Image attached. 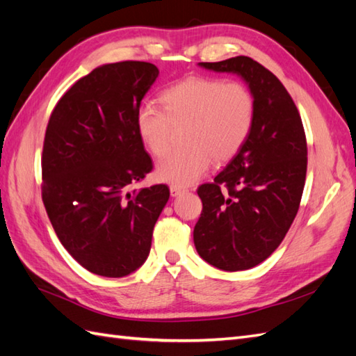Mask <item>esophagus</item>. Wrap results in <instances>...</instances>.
<instances>
[{
    "label": "esophagus",
    "instance_id": "esophagus-1",
    "mask_svg": "<svg viewBox=\"0 0 356 356\" xmlns=\"http://www.w3.org/2000/svg\"><path fill=\"white\" fill-rule=\"evenodd\" d=\"M170 193H171L172 197H177V195H180L181 193H185V189L180 188V186H176V185H171V186H170Z\"/></svg>",
    "mask_w": 356,
    "mask_h": 356
}]
</instances>
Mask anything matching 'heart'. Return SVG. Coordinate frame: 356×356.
I'll return each mask as SVG.
<instances>
[{
	"mask_svg": "<svg viewBox=\"0 0 356 356\" xmlns=\"http://www.w3.org/2000/svg\"><path fill=\"white\" fill-rule=\"evenodd\" d=\"M163 108L144 104L135 117L140 138L162 156L171 145L175 127L188 124L185 144L161 159L159 180L188 186L206 175L212 161L225 162L247 143L256 117V100L239 81L193 76L162 93Z\"/></svg>",
	"mask_w": 356,
	"mask_h": 356,
	"instance_id": "b5f03b06",
	"label": "heart"
}]
</instances>
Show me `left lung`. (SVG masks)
I'll return each mask as SVG.
<instances>
[{
  "instance_id": "left-lung-1",
  "label": "left lung",
  "mask_w": 356,
  "mask_h": 356,
  "mask_svg": "<svg viewBox=\"0 0 356 356\" xmlns=\"http://www.w3.org/2000/svg\"><path fill=\"white\" fill-rule=\"evenodd\" d=\"M248 84L256 117L247 143L212 184L198 186L203 211L194 227L200 257L222 270L257 266L278 248L298 213L307 176V140L293 99L250 57L200 63Z\"/></svg>"
}]
</instances>
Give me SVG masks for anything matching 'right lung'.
I'll list each match as a JSON object with an SVG mask.
<instances>
[{"mask_svg": "<svg viewBox=\"0 0 356 356\" xmlns=\"http://www.w3.org/2000/svg\"><path fill=\"white\" fill-rule=\"evenodd\" d=\"M159 75L145 61L96 67L54 108L42 153V200L63 247L96 275L138 269L170 198L167 185L131 191L153 170L135 117Z\"/></svg>", "mask_w": 356, "mask_h": 356, "instance_id": "add662e5", "label": "right lung"}]
</instances>
